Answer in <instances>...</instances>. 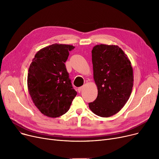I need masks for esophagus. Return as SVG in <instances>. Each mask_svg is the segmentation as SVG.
<instances>
[{
    "label": "esophagus",
    "mask_w": 159,
    "mask_h": 159,
    "mask_svg": "<svg viewBox=\"0 0 159 159\" xmlns=\"http://www.w3.org/2000/svg\"><path fill=\"white\" fill-rule=\"evenodd\" d=\"M82 87H80V88H79L77 89L78 92H79V93H80V91H82Z\"/></svg>",
    "instance_id": "1"
}]
</instances>
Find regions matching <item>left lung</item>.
Segmentation results:
<instances>
[{
	"instance_id": "obj_1",
	"label": "left lung",
	"mask_w": 159,
	"mask_h": 159,
	"mask_svg": "<svg viewBox=\"0 0 159 159\" xmlns=\"http://www.w3.org/2000/svg\"><path fill=\"white\" fill-rule=\"evenodd\" d=\"M97 98L89 109L102 117L117 113L126 104L133 86V68L127 55L118 46L99 44L92 51Z\"/></svg>"
}]
</instances>
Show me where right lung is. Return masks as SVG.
Returning a JSON list of instances; mask_svg holds the SVG:
<instances>
[{
    "label": "right lung",
    "mask_w": 159,
    "mask_h": 159,
    "mask_svg": "<svg viewBox=\"0 0 159 159\" xmlns=\"http://www.w3.org/2000/svg\"><path fill=\"white\" fill-rule=\"evenodd\" d=\"M74 48L68 44L50 45L39 50L30 66L29 93L39 111L49 117L65 114L77 94L64 64Z\"/></svg>",
    "instance_id": "1"
}]
</instances>
